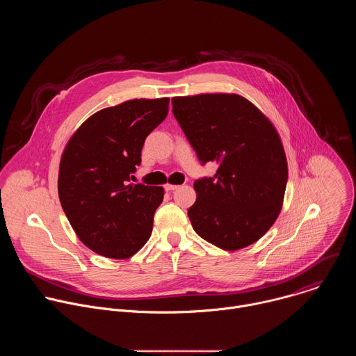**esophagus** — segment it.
I'll return each instance as SVG.
<instances>
[{"label": "esophagus", "instance_id": "obj_1", "mask_svg": "<svg viewBox=\"0 0 356 356\" xmlns=\"http://www.w3.org/2000/svg\"><path fill=\"white\" fill-rule=\"evenodd\" d=\"M177 187H179V186H176V184H169V183L165 184V190H166V191H173V190H176Z\"/></svg>", "mask_w": 356, "mask_h": 356}]
</instances>
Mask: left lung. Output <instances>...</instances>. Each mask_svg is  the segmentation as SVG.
<instances>
[{"label": "left lung", "mask_w": 356, "mask_h": 356, "mask_svg": "<svg viewBox=\"0 0 356 356\" xmlns=\"http://www.w3.org/2000/svg\"><path fill=\"white\" fill-rule=\"evenodd\" d=\"M172 104L198 161L218 165L213 177L194 181L187 211L194 231L225 250L257 242L279 217L287 184L276 128L238 94L175 97Z\"/></svg>", "instance_id": "8db88e82"}]
</instances>
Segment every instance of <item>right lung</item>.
Masks as SVG:
<instances>
[{
	"instance_id": "add662e5",
	"label": "right lung",
	"mask_w": 356,
	"mask_h": 356,
	"mask_svg": "<svg viewBox=\"0 0 356 356\" xmlns=\"http://www.w3.org/2000/svg\"><path fill=\"white\" fill-rule=\"evenodd\" d=\"M169 113V98L129 99L92 114L60 159L58 191L79 239L101 257L127 259L147 242L163 187L128 184L146 136Z\"/></svg>"
}]
</instances>
